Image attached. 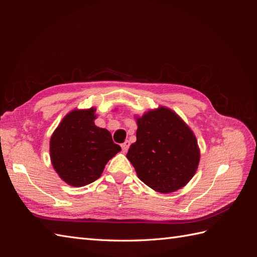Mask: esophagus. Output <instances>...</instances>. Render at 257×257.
Listing matches in <instances>:
<instances>
[{"label": "esophagus", "instance_id": "esophagus-1", "mask_svg": "<svg viewBox=\"0 0 257 257\" xmlns=\"http://www.w3.org/2000/svg\"><path fill=\"white\" fill-rule=\"evenodd\" d=\"M121 148H122V151H123V152H126V151L128 150V148H130V142H128V141H125V143H123V144L121 145Z\"/></svg>", "mask_w": 257, "mask_h": 257}]
</instances>
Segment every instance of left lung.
I'll return each instance as SVG.
<instances>
[{
	"label": "left lung",
	"instance_id": "left-lung-1",
	"mask_svg": "<svg viewBox=\"0 0 257 257\" xmlns=\"http://www.w3.org/2000/svg\"><path fill=\"white\" fill-rule=\"evenodd\" d=\"M136 138L126 154L138 178L162 194L182 189L195 175L200 150L195 134L170 108L135 116Z\"/></svg>",
	"mask_w": 257,
	"mask_h": 257
}]
</instances>
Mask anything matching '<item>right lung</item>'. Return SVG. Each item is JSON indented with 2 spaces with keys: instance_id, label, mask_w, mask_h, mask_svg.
I'll return each mask as SVG.
<instances>
[{
  "instance_id": "1",
  "label": "right lung",
  "mask_w": 257,
  "mask_h": 257,
  "mask_svg": "<svg viewBox=\"0 0 257 257\" xmlns=\"http://www.w3.org/2000/svg\"><path fill=\"white\" fill-rule=\"evenodd\" d=\"M96 108L69 111L54 130L49 143L50 161L67 184L84 186L95 181L110 159L121 151L106 128L95 125Z\"/></svg>"
}]
</instances>
